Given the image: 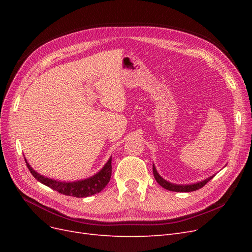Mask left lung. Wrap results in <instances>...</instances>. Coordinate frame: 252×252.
Instances as JSON below:
<instances>
[{
    "label": "left lung",
    "instance_id": "1",
    "mask_svg": "<svg viewBox=\"0 0 252 252\" xmlns=\"http://www.w3.org/2000/svg\"><path fill=\"white\" fill-rule=\"evenodd\" d=\"M152 171H154V175L156 181L161 185L163 188L170 190V191H177V192H190V191H195V190L202 188L203 186H205V184L215 177L216 174L211 175V177L205 179L204 181H201L199 183H194V184H188V185H178V184H173V183H170L168 181H166L165 179H163L161 175H159L156 169V166H152Z\"/></svg>",
    "mask_w": 252,
    "mask_h": 252
}]
</instances>
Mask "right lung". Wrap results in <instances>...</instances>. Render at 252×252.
Instances as JSON below:
<instances>
[{
	"label": "right lung",
	"instance_id": "obj_1",
	"mask_svg": "<svg viewBox=\"0 0 252 252\" xmlns=\"http://www.w3.org/2000/svg\"><path fill=\"white\" fill-rule=\"evenodd\" d=\"M25 162L29 171L42 184L48 186L49 188L56 190V191L60 193L74 197H86L98 193L108 184L111 177V157L109 158L107 163L104 165L103 168L95 174H94L93 177L74 182H61L46 178L33 170L26 158Z\"/></svg>",
	"mask_w": 252,
	"mask_h": 252
}]
</instances>
